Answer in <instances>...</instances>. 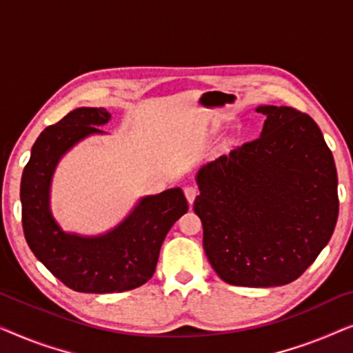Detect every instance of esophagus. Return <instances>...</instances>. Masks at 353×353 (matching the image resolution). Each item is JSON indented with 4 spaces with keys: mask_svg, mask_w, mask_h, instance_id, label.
I'll return each instance as SVG.
<instances>
[{
    "mask_svg": "<svg viewBox=\"0 0 353 353\" xmlns=\"http://www.w3.org/2000/svg\"><path fill=\"white\" fill-rule=\"evenodd\" d=\"M185 196H186V199H188V202H190V204H192V202H194V199H196V196L199 194V190H197L196 186H192V185H188V186H185Z\"/></svg>",
    "mask_w": 353,
    "mask_h": 353,
    "instance_id": "esophagus-1",
    "label": "esophagus"
}]
</instances>
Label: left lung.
Returning a JSON list of instances; mask_svg holds the SVG:
<instances>
[{
	"instance_id": "obj_1",
	"label": "left lung",
	"mask_w": 353,
	"mask_h": 353,
	"mask_svg": "<svg viewBox=\"0 0 353 353\" xmlns=\"http://www.w3.org/2000/svg\"><path fill=\"white\" fill-rule=\"evenodd\" d=\"M260 138L197 173L194 212L216 274L233 286L297 279L331 239L339 197L331 149L310 115L260 105Z\"/></svg>"
}]
</instances>
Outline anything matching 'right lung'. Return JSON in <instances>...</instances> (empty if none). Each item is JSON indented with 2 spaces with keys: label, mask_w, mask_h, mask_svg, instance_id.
I'll return each mask as SVG.
<instances>
[{
  "label": "right lung",
  "mask_w": 353,
  "mask_h": 353,
  "mask_svg": "<svg viewBox=\"0 0 353 353\" xmlns=\"http://www.w3.org/2000/svg\"><path fill=\"white\" fill-rule=\"evenodd\" d=\"M110 114L80 108L43 130L21 180L22 228L35 257L77 292L108 294L139 288L156 272L161 245L172 225L188 212L180 188L139 201L108 234L81 238L59 228L50 212V185L62 154L91 133H103Z\"/></svg>",
  "instance_id": "right-lung-1"
}]
</instances>
